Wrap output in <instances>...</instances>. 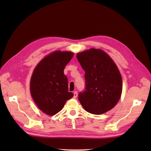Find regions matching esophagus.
<instances>
[{"label":"esophagus","instance_id":"esophagus-1","mask_svg":"<svg viewBox=\"0 0 151 151\" xmlns=\"http://www.w3.org/2000/svg\"><path fill=\"white\" fill-rule=\"evenodd\" d=\"M73 94H74V96H73L74 98H76V97H77V96H78V93H77V91H75V92H74Z\"/></svg>","mask_w":151,"mask_h":151}]
</instances>
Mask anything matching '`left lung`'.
Masks as SVG:
<instances>
[{"mask_svg":"<svg viewBox=\"0 0 151 151\" xmlns=\"http://www.w3.org/2000/svg\"><path fill=\"white\" fill-rule=\"evenodd\" d=\"M85 70V89L78 100L86 111L104 114L113 108L122 93V78L117 65L101 49H91L76 54Z\"/></svg>","mask_w":151,"mask_h":151,"instance_id":"obj_1","label":"left lung"}]
</instances>
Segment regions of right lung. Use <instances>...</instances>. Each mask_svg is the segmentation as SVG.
Here are the masks:
<instances>
[{
	"label": "right lung",
	"instance_id": "add662e5",
	"mask_svg": "<svg viewBox=\"0 0 151 151\" xmlns=\"http://www.w3.org/2000/svg\"><path fill=\"white\" fill-rule=\"evenodd\" d=\"M70 52L55 51L46 56L34 70L30 93L40 110L49 115L62 110L67 100L73 97L69 91L68 81L63 70L73 56Z\"/></svg>",
	"mask_w": 151,
	"mask_h": 151
}]
</instances>
